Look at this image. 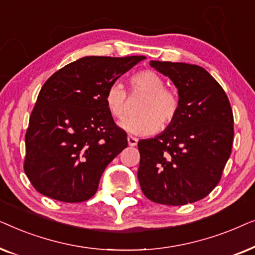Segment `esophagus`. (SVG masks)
Segmentation results:
<instances>
[{"label":"esophagus","instance_id":"1","mask_svg":"<svg viewBox=\"0 0 255 255\" xmlns=\"http://www.w3.org/2000/svg\"><path fill=\"white\" fill-rule=\"evenodd\" d=\"M128 142L130 146H135L138 144V139L133 135H128Z\"/></svg>","mask_w":255,"mask_h":255}]
</instances>
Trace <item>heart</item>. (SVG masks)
Wrapping results in <instances>:
<instances>
[{"label": "heart", "mask_w": 255, "mask_h": 255, "mask_svg": "<svg viewBox=\"0 0 255 255\" xmlns=\"http://www.w3.org/2000/svg\"><path fill=\"white\" fill-rule=\"evenodd\" d=\"M131 94H144L137 113L122 122V127L131 133L151 134L173 123L179 111L180 101L172 88L165 87V81L152 69H142L130 78ZM106 103L110 114L122 120L128 113V93L120 83H113L106 92Z\"/></svg>", "instance_id": "1"}]
</instances>
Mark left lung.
<instances>
[{
    "instance_id": "1",
    "label": "left lung",
    "mask_w": 255,
    "mask_h": 255,
    "mask_svg": "<svg viewBox=\"0 0 255 255\" xmlns=\"http://www.w3.org/2000/svg\"><path fill=\"white\" fill-rule=\"evenodd\" d=\"M179 92V111L166 131L138 141V180L148 200L184 205L214 190L231 155L233 113L221 85L197 65L151 61Z\"/></svg>"
}]
</instances>
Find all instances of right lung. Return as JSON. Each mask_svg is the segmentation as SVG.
<instances>
[{
  "label": "right lung",
  "mask_w": 255,
  "mask_h": 255,
  "mask_svg": "<svg viewBox=\"0 0 255 255\" xmlns=\"http://www.w3.org/2000/svg\"><path fill=\"white\" fill-rule=\"evenodd\" d=\"M144 59L85 57L44 83L29 120L24 159V172L38 193L66 203L95 195L106 167L128 146L106 92Z\"/></svg>",
  "instance_id": "1"
}]
</instances>
